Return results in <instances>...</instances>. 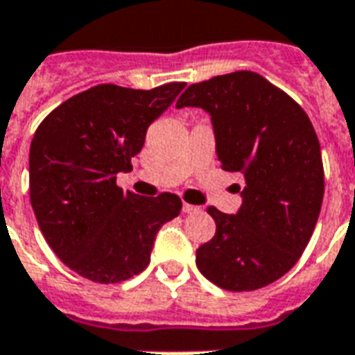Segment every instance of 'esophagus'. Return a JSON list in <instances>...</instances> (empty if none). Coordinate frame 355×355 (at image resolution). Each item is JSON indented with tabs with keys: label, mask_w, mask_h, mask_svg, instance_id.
Masks as SVG:
<instances>
[{
	"label": "esophagus",
	"mask_w": 355,
	"mask_h": 355,
	"mask_svg": "<svg viewBox=\"0 0 355 355\" xmlns=\"http://www.w3.org/2000/svg\"><path fill=\"white\" fill-rule=\"evenodd\" d=\"M199 210H201V208L193 207V205H188V202H184V205H182V212L184 214H197Z\"/></svg>",
	"instance_id": "obj_1"
}]
</instances>
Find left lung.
I'll return each instance as SVG.
<instances>
[{"label": "left lung", "mask_w": 355, "mask_h": 355, "mask_svg": "<svg viewBox=\"0 0 355 355\" xmlns=\"http://www.w3.org/2000/svg\"><path fill=\"white\" fill-rule=\"evenodd\" d=\"M210 115L221 169L242 173V207H208L216 234L197 250V268L225 291L274 283L302 257L324 197L320 143L297 102L251 70L189 85L177 107ZM240 189V188H238Z\"/></svg>", "instance_id": "left-lung-1"}]
</instances>
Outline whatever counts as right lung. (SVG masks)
<instances>
[{
	"label": "right lung",
	"mask_w": 355,
	"mask_h": 355,
	"mask_svg": "<svg viewBox=\"0 0 355 355\" xmlns=\"http://www.w3.org/2000/svg\"><path fill=\"white\" fill-rule=\"evenodd\" d=\"M186 87L150 91L102 83L64 100L39 124L29 148V197L46 242L85 279L110 285L143 272L159 227L177 218L175 193L139 197L117 186L150 123Z\"/></svg>",
	"instance_id": "1"
}]
</instances>
